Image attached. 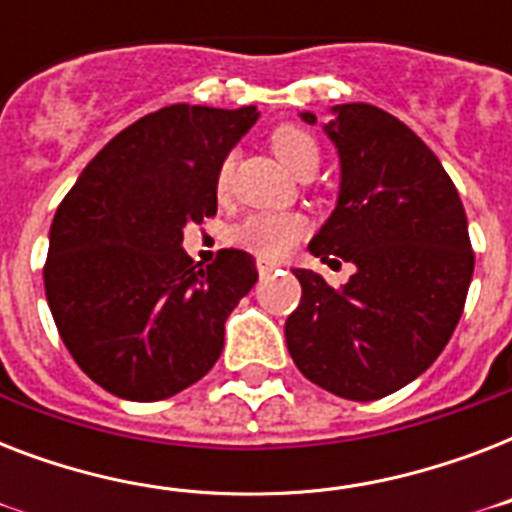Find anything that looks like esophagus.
<instances>
[{
    "label": "esophagus",
    "mask_w": 512,
    "mask_h": 512,
    "mask_svg": "<svg viewBox=\"0 0 512 512\" xmlns=\"http://www.w3.org/2000/svg\"><path fill=\"white\" fill-rule=\"evenodd\" d=\"M276 268H279V263L265 260V257H257V273H260V276H268V273H273Z\"/></svg>",
    "instance_id": "34e87169"
}]
</instances>
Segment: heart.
Returning a JSON list of instances; mask_svg holds the SVG:
<instances>
[{
  "label": "heart",
  "instance_id": "obj_1",
  "mask_svg": "<svg viewBox=\"0 0 512 512\" xmlns=\"http://www.w3.org/2000/svg\"><path fill=\"white\" fill-rule=\"evenodd\" d=\"M271 148L289 172L300 175L308 167H319V143L300 127H279L271 135ZM231 180V159H225L217 172V191L223 193ZM308 231V220L297 212H252L241 223H236L228 239L236 247L255 252L265 260H279L303 239Z\"/></svg>",
  "mask_w": 512,
  "mask_h": 512
}]
</instances>
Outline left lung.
I'll return each instance as SVG.
<instances>
[{
  "mask_svg": "<svg viewBox=\"0 0 512 512\" xmlns=\"http://www.w3.org/2000/svg\"><path fill=\"white\" fill-rule=\"evenodd\" d=\"M300 119L316 124V114ZM340 193L311 252L353 265L342 287L295 268L303 287L284 324L297 369L350 401L396 393L446 348L473 279L468 217L436 154L369 103L332 106ZM340 265V263H337Z\"/></svg>",
  "mask_w": 512,
  "mask_h": 512,
  "instance_id": "left-lung-1",
  "label": "left lung"
}]
</instances>
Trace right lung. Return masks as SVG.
Segmentation results:
<instances>
[{
    "label": "right lung",
    "mask_w": 512,
    "mask_h": 512,
    "mask_svg": "<svg viewBox=\"0 0 512 512\" xmlns=\"http://www.w3.org/2000/svg\"><path fill=\"white\" fill-rule=\"evenodd\" d=\"M257 108H159L122 130L60 201L44 292L68 353L127 401L170 398L215 366L255 257L185 255V225L217 212V172Z\"/></svg>",
    "instance_id": "1"
}]
</instances>
